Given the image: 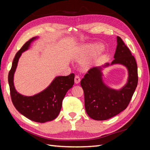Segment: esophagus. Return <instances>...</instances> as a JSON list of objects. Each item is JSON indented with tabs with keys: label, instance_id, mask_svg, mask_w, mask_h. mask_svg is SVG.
<instances>
[{
	"label": "esophagus",
	"instance_id": "obj_1",
	"mask_svg": "<svg viewBox=\"0 0 150 150\" xmlns=\"http://www.w3.org/2000/svg\"><path fill=\"white\" fill-rule=\"evenodd\" d=\"M80 81H81L80 77L79 76H75V78H74V83L76 84H78V83H79Z\"/></svg>",
	"mask_w": 150,
	"mask_h": 150
}]
</instances>
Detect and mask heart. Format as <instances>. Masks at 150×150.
Masks as SVG:
<instances>
[{
	"label": "heart",
	"mask_w": 150,
	"mask_h": 150,
	"mask_svg": "<svg viewBox=\"0 0 150 150\" xmlns=\"http://www.w3.org/2000/svg\"><path fill=\"white\" fill-rule=\"evenodd\" d=\"M95 46L94 44H86L83 46V51H82V53H81L80 57L78 58L79 60H81L84 59V57H85L86 56H87L88 55H89V54L91 53L95 49ZM103 48L102 46H98L96 50V51L94 52V54H93V59L94 60L100 55L101 53L103 52ZM86 66H88V64H86Z\"/></svg>",
	"instance_id": "obj_1"
}]
</instances>
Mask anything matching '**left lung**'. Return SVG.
Returning <instances> with one entry per match:
<instances>
[{
    "label": "left lung",
    "mask_w": 150,
    "mask_h": 150,
    "mask_svg": "<svg viewBox=\"0 0 150 150\" xmlns=\"http://www.w3.org/2000/svg\"><path fill=\"white\" fill-rule=\"evenodd\" d=\"M115 59L110 65L120 64L128 71V82L119 90L113 89L103 83L102 67L90 69L81 81L84 94V106L88 115L98 121L106 120L118 115L128 106L138 85V67L134 57L121 38L117 36Z\"/></svg>",
    "instance_id": "left-lung-1"
}]
</instances>
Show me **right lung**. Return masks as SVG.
<instances>
[{"instance_id":"obj_1","label":"right lung","mask_w":150,"mask_h":150,"mask_svg":"<svg viewBox=\"0 0 150 150\" xmlns=\"http://www.w3.org/2000/svg\"><path fill=\"white\" fill-rule=\"evenodd\" d=\"M36 38L29 40L16 53L8 72V81L12 102L16 110L31 121L45 122L56 118L59 114L63 99L74 83V74L56 77L46 89L34 96H25L17 93L13 80L18 61L22 53L29 49L30 43Z\"/></svg>"}]
</instances>
